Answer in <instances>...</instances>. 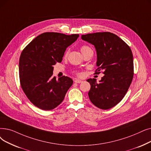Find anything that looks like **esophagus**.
Wrapping results in <instances>:
<instances>
[{"mask_svg": "<svg viewBox=\"0 0 151 151\" xmlns=\"http://www.w3.org/2000/svg\"><path fill=\"white\" fill-rule=\"evenodd\" d=\"M74 82L76 83H81L83 82V81L80 80H78V79H75V80H74Z\"/></svg>", "mask_w": 151, "mask_h": 151, "instance_id": "34e87169", "label": "esophagus"}]
</instances>
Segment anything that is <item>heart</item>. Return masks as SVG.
Here are the masks:
<instances>
[{"mask_svg": "<svg viewBox=\"0 0 151 151\" xmlns=\"http://www.w3.org/2000/svg\"><path fill=\"white\" fill-rule=\"evenodd\" d=\"M90 49V47H89L88 46H87V45H83V46H81V48H80V50H81V53L83 54L84 52H86V51L88 49ZM68 51H67L66 52H65V57H67V55H68ZM75 74H76V75H78V76H81V73H80V72H79V71H75Z\"/></svg>", "mask_w": 151, "mask_h": 151, "instance_id": "1", "label": "heart"}]
</instances>
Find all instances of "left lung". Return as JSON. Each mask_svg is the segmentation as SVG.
Segmentation results:
<instances>
[{
  "mask_svg": "<svg viewBox=\"0 0 151 151\" xmlns=\"http://www.w3.org/2000/svg\"><path fill=\"white\" fill-rule=\"evenodd\" d=\"M83 40L94 45L97 52L96 70L102 73L99 83L88 79L91 88L88 96L95 106L103 110L112 108L125 96L134 75L133 57L129 45L110 32H101L81 36Z\"/></svg>",
  "mask_w": 151,
  "mask_h": 151,
  "instance_id": "obj_1",
  "label": "left lung"
}]
</instances>
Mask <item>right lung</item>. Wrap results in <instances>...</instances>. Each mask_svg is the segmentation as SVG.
Here are the masks:
<instances>
[{
    "mask_svg": "<svg viewBox=\"0 0 151 151\" xmlns=\"http://www.w3.org/2000/svg\"><path fill=\"white\" fill-rule=\"evenodd\" d=\"M78 37V35L44 32L23 50L19 60V81L24 94L34 106L50 110L63 101L73 80L65 76L58 80L52 76L53 65L62 62L67 47Z\"/></svg>",
    "mask_w": 151,
    "mask_h": 151,
    "instance_id": "add662e5",
    "label": "right lung"
}]
</instances>
